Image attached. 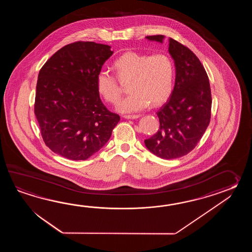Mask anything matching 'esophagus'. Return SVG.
<instances>
[{
  "label": "esophagus",
  "instance_id": "esophagus-1",
  "mask_svg": "<svg viewBox=\"0 0 252 252\" xmlns=\"http://www.w3.org/2000/svg\"><path fill=\"white\" fill-rule=\"evenodd\" d=\"M139 117H140V115H139V114H133V115H124V118L130 119V120H131V119L133 120V119L139 118Z\"/></svg>",
  "mask_w": 252,
  "mask_h": 252
}]
</instances>
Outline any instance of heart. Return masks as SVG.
<instances>
[{
	"instance_id": "heart-1",
	"label": "heart",
	"mask_w": 252,
	"mask_h": 252,
	"mask_svg": "<svg viewBox=\"0 0 252 252\" xmlns=\"http://www.w3.org/2000/svg\"><path fill=\"white\" fill-rule=\"evenodd\" d=\"M116 76L107 71L96 75V88L102 98L112 104L122 94L121 82L129 80L128 96L119 102V112L135 113L148 107L151 102L158 106L171 95L174 87L175 67L171 58L165 53L152 55L128 51L113 63Z\"/></svg>"
}]
</instances>
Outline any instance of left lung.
Returning a JSON list of instances; mask_svg holds the SVG:
<instances>
[{
	"mask_svg": "<svg viewBox=\"0 0 252 252\" xmlns=\"http://www.w3.org/2000/svg\"><path fill=\"white\" fill-rule=\"evenodd\" d=\"M146 38L162 42L163 35ZM168 51L176 66V81L168 101L158 111L159 129L145 145L164 159L187 155L203 137L211 120L212 94L209 78L194 54L177 40L169 38Z\"/></svg>",
	"mask_w": 252,
	"mask_h": 252,
	"instance_id": "left-lung-1",
	"label": "left lung"
}]
</instances>
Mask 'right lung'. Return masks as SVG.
Instances as JSON below:
<instances>
[{
  "label": "right lung",
  "instance_id": "right-lung-1",
  "mask_svg": "<svg viewBox=\"0 0 252 252\" xmlns=\"http://www.w3.org/2000/svg\"><path fill=\"white\" fill-rule=\"evenodd\" d=\"M76 41L60 48L38 73L34 113L45 144L71 160H86L112 136L120 116L104 106L96 75L113 51Z\"/></svg>",
  "mask_w": 252,
  "mask_h": 252
}]
</instances>
